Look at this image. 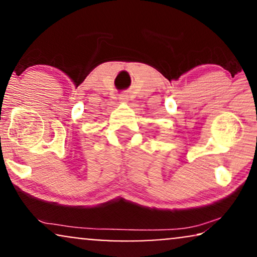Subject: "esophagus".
Returning a JSON list of instances; mask_svg holds the SVG:
<instances>
[{
    "label": "esophagus",
    "mask_w": 257,
    "mask_h": 257,
    "mask_svg": "<svg viewBox=\"0 0 257 257\" xmlns=\"http://www.w3.org/2000/svg\"><path fill=\"white\" fill-rule=\"evenodd\" d=\"M119 101L120 102H126V101H128V95H125V94H122V95L119 96Z\"/></svg>",
    "instance_id": "1"
}]
</instances>
